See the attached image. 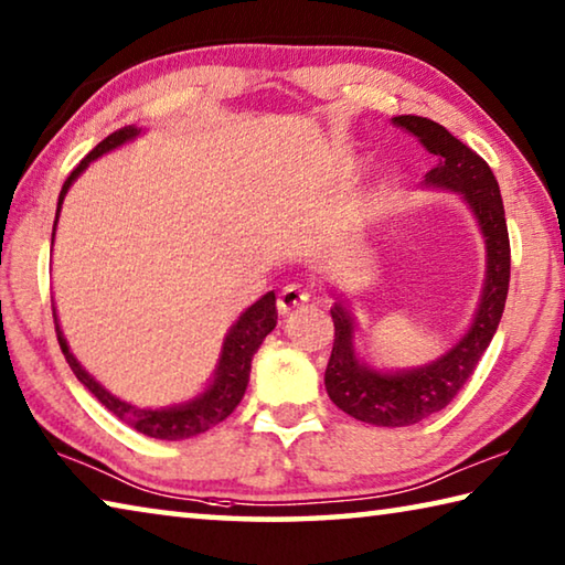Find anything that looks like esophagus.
Instances as JSON below:
<instances>
[{"label":"esophagus","mask_w":565,"mask_h":565,"mask_svg":"<svg viewBox=\"0 0 565 565\" xmlns=\"http://www.w3.org/2000/svg\"><path fill=\"white\" fill-rule=\"evenodd\" d=\"M306 301H309V291L301 289V286H296V284H289V286H284V291L279 294V301H276V306H279V313H291L294 309H299V306H303Z\"/></svg>","instance_id":"34e87169"}]
</instances>
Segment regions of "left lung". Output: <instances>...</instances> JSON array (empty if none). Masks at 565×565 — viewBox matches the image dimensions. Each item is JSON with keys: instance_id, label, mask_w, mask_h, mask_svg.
Returning <instances> with one entry per match:
<instances>
[{"instance_id": "left-lung-1", "label": "left lung", "mask_w": 565, "mask_h": 565, "mask_svg": "<svg viewBox=\"0 0 565 565\" xmlns=\"http://www.w3.org/2000/svg\"><path fill=\"white\" fill-rule=\"evenodd\" d=\"M394 124L438 159L426 174V186L448 189L463 196L486 238V281L471 327L444 356L408 371H376L356 356L353 319L347 303L331 309L333 349L323 374L329 398L349 416L374 426H414L451 404L471 379L499 329L511 281V244L505 228L501 189L491 167L441 124L414 114L394 117Z\"/></svg>"}]
</instances>
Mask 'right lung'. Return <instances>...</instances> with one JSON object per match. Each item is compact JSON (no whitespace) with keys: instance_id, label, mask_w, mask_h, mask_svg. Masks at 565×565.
Returning <instances> with one entry per match:
<instances>
[{"instance_id":"right-lung-1","label":"right lung","mask_w":565,"mask_h":565,"mask_svg":"<svg viewBox=\"0 0 565 565\" xmlns=\"http://www.w3.org/2000/svg\"><path fill=\"white\" fill-rule=\"evenodd\" d=\"M137 127H124L109 134L107 139L99 141L87 157H84L76 169L66 177L64 186L60 191V204H56V216H54V232H56V218H60L62 212V202L66 196V191L74 184V179L87 169L94 159H99L107 151L117 149L121 145H127L134 137H139ZM54 313V329H56V341H60L62 353L70 369L74 371V376L87 386L94 398L99 401L104 408H109L114 416L121 418L124 424L137 428L139 434H145L149 438H161V441H181V438H191L209 431V428L222 424V420L232 414V411L238 406V401L244 398V391L248 384V371H252V359L254 353L259 351L262 341L269 337L276 327V296L274 291L264 294L259 301L248 306V309L238 317V321L228 329L224 347H222V356H218V366L214 371V381L204 388V394H199L196 398L186 401V404L179 406H167V408H139L134 404H127V401L117 398L109 394L99 381H94L87 371L82 369V363L74 359V353L70 351V343H66L64 333L60 329V321H56V309Z\"/></svg>"}]
</instances>
